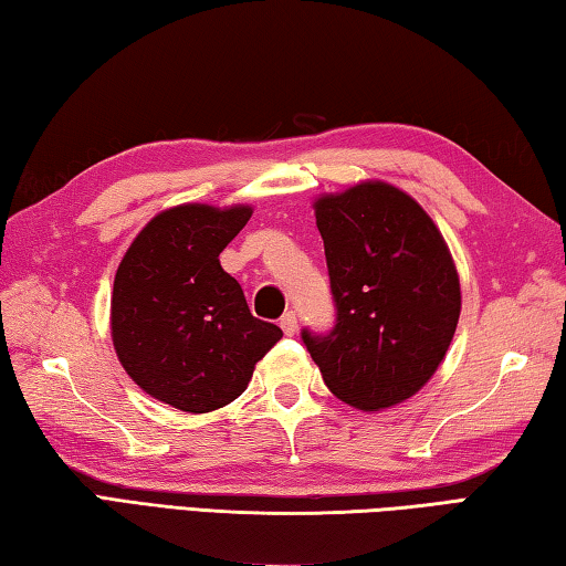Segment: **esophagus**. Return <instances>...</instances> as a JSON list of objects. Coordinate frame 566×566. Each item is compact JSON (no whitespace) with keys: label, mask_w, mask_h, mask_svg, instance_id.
I'll use <instances>...</instances> for the list:
<instances>
[{"label":"esophagus","mask_w":566,"mask_h":566,"mask_svg":"<svg viewBox=\"0 0 566 566\" xmlns=\"http://www.w3.org/2000/svg\"><path fill=\"white\" fill-rule=\"evenodd\" d=\"M281 328L285 335H295V331H298V315H295V311H285L281 315Z\"/></svg>","instance_id":"1"}]
</instances>
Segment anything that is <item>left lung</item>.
<instances>
[{"mask_svg":"<svg viewBox=\"0 0 566 566\" xmlns=\"http://www.w3.org/2000/svg\"><path fill=\"white\" fill-rule=\"evenodd\" d=\"M335 323L301 331L335 398L360 410L408 400L438 370L460 318V277L432 218L388 184L315 203Z\"/></svg>","mask_w":566,"mask_h":566,"instance_id":"obj_1","label":"left lung"}]
</instances>
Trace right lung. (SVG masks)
<instances>
[{
    "mask_svg": "<svg viewBox=\"0 0 566 566\" xmlns=\"http://www.w3.org/2000/svg\"><path fill=\"white\" fill-rule=\"evenodd\" d=\"M248 218V206H176L136 235L116 271L118 360L138 388L176 410L233 402L283 338L277 325L253 318L243 289L218 261Z\"/></svg>",
    "mask_w": 566,
    "mask_h": 566,
    "instance_id": "add662e5",
    "label": "right lung"
}]
</instances>
